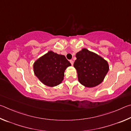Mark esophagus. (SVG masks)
I'll list each match as a JSON object with an SVG mask.
<instances>
[{"label":"esophagus","instance_id":"34e87169","mask_svg":"<svg viewBox=\"0 0 131 131\" xmlns=\"http://www.w3.org/2000/svg\"><path fill=\"white\" fill-rule=\"evenodd\" d=\"M70 63H71V64H72V65H73L74 62H73V60H70Z\"/></svg>","mask_w":131,"mask_h":131}]
</instances>
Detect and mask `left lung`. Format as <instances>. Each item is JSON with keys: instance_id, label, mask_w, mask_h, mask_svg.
Here are the masks:
<instances>
[{"instance_id": "obj_1", "label": "left lung", "mask_w": 131, "mask_h": 131, "mask_svg": "<svg viewBox=\"0 0 131 131\" xmlns=\"http://www.w3.org/2000/svg\"><path fill=\"white\" fill-rule=\"evenodd\" d=\"M74 67L80 83L87 87H94L103 81L108 71L107 62L95 53L83 48L76 55Z\"/></svg>"}]
</instances>
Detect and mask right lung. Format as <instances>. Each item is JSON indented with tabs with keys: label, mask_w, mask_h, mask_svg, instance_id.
I'll use <instances>...</instances> for the list:
<instances>
[{
	"label": "right lung",
	"mask_w": 131,
	"mask_h": 131,
	"mask_svg": "<svg viewBox=\"0 0 131 131\" xmlns=\"http://www.w3.org/2000/svg\"><path fill=\"white\" fill-rule=\"evenodd\" d=\"M70 65L64 55L51 51L35 62L34 69L36 76L44 84L54 87L62 81L65 70Z\"/></svg>",
	"instance_id": "right-lung-1"
}]
</instances>
